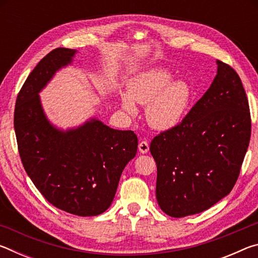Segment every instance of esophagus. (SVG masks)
I'll list each match as a JSON object with an SVG mask.
<instances>
[{
  "mask_svg": "<svg viewBox=\"0 0 258 258\" xmlns=\"http://www.w3.org/2000/svg\"><path fill=\"white\" fill-rule=\"evenodd\" d=\"M139 151L141 152V154H147L148 151H149V143L147 141H141L139 143Z\"/></svg>",
  "mask_w": 258,
  "mask_h": 258,
  "instance_id": "1",
  "label": "esophagus"
}]
</instances>
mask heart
Returning a JSON list of instances; mask_svg holds the SVG:
<instances>
[{"label":"heart","mask_w":258,"mask_h":258,"mask_svg":"<svg viewBox=\"0 0 258 258\" xmlns=\"http://www.w3.org/2000/svg\"><path fill=\"white\" fill-rule=\"evenodd\" d=\"M127 93L120 95L121 108L135 115V102L147 104L148 123L159 131L171 130L180 124L192 99L191 86L183 80H173V73L161 67L148 69L131 78Z\"/></svg>","instance_id":"heart-1"}]
</instances>
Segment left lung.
I'll return each instance as SVG.
<instances>
[{
  "instance_id": "left-lung-1",
  "label": "left lung",
  "mask_w": 258,
  "mask_h": 258,
  "mask_svg": "<svg viewBox=\"0 0 258 258\" xmlns=\"http://www.w3.org/2000/svg\"><path fill=\"white\" fill-rule=\"evenodd\" d=\"M217 74L182 123L154 138L156 197L172 217L202 213L228 196L250 140V112L241 80L217 60Z\"/></svg>"
}]
</instances>
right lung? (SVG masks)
<instances>
[{"label": "right lung", "instance_id": "obj_1", "mask_svg": "<svg viewBox=\"0 0 258 258\" xmlns=\"http://www.w3.org/2000/svg\"><path fill=\"white\" fill-rule=\"evenodd\" d=\"M76 52L58 47L29 74L17 97L15 132L25 171L43 197L74 215L97 216L111 205L138 137L97 118L66 131L50 123L38 93Z\"/></svg>", "mask_w": 258, "mask_h": 258}]
</instances>
